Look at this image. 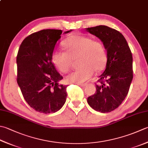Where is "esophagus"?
<instances>
[{
	"instance_id": "esophagus-1",
	"label": "esophagus",
	"mask_w": 148,
	"mask_h": 148,
	"mask_svg": "<svg viewBox=\"0 0 148 148\" xmlns=\"http://www.w3.org/2000/svg\"><path fill=\"white\" fill-rule=\"evenodd\" d=\"M78 85H79L81 86H83V87H84V86L87 85V83H79V84H78Z\"/></svg>"
}]
</instances>
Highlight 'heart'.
Returning a JSON list of instances; mask_svg holds the SVG:
<instances>
[{
  "label": "heart",
  "mask_w": 148,
  "mask_h": 148,
  "mask_svg": "<svg viewBox=\"0 0 148 148\" xmlns=\"http://www.w3.org/2000/svg\"><path fill=\"white\" fill-rule=\"evenodd\" d=\"M66 51L54 50L52 61L59 70L63 72L70 71L73 59L76 58L78 65L76 71L66 77L72 83H82L90 79L95 70L100 72L105 69L107 55L103 43L98 40L80 34H74L66 38L63 43Z\"/></svg>",
  "instance_id": "b5f03b06"
}]
</instances>
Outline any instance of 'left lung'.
Returning <instances> with one entry per match:
<instances>
[{
  "instance_id": "obj_1",
  "label": "left lung",
  "mask_w": 148,
  "mask_h": 148,
  "mask_svg": "<svg viewBox=\"0 0 148 148\" xmlns=\"http://www.w3.org/2000/svg\"><path fill=\"white\" fill-rule=\"evenodd\" d=\"M103 42L107 51L105 71L99 76L95 93L88 97L92 108L108 113L117 108L128 94L133 79L132 53L119 31L106 25L86 28Z\"/></svg>"
}]
</instances>
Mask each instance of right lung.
I'll use <instances>...</instances> for the list:
<instances>
[{
	"instance_id": "add662e5",
	"label": "right lung",
	"mask_w": 148,
	"mask_h": 148,
	"mask_svg": "<svg viewBox=\"0 0 148 148\" xmlns=\"http://www.w3.org/2000/svg\"><path fill=\"white\" fill-rule=\"evenodd\" d=\"M62 33L59 29L32 33L23 40L17 54L16 81L23 97L32 108L43 114L58 111L67 95L68 85L58 83L63 76L52 61L55 45Z\"/></svg>"
}]
</instances>
